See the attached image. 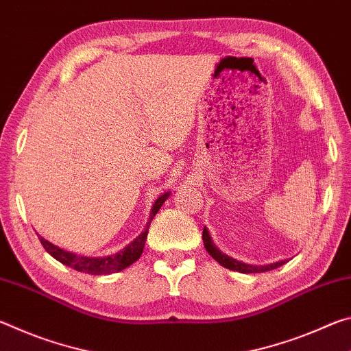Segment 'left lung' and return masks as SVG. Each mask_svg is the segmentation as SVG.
Segmentation results:
<instances>
[{
  "label": "left lung",
  "mask_w": 351,
  "mask_h": 351,
  "mask_svg": "<svg viewBox=\"0 0 351 351\" xmlns=\"http://www.w3.org/2000/svg\"><path fill=\"white\" fill-rule=\"evenodd\" d=\"M203 241H204L206 251L209 252V255H212V257L215 258L219 265L224 266V268H228V269L243 272V274H252V272H266V271L276 269V268H278V266L287 263V260H282V261H277V263L266 265V266H254V265L241 263V261L235 260V258H230V257H228V255H224L221 251H219V249H217L215 245H213V241H212L210 235H209V232H207L206 228L203 230Z\"/></svg>",
  "instance_id": "8db88e82"
}]
</instances>
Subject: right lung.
Masks as SVG:
<instances>
[{"instance_id": "obj_1", "label": "right lung", "mask_w": 351, "mask_h": 351, "mask_svg": "<svg viewBox=\"0 0 351 351\" xmlns=\"http://www.w3.org/2000/svg\"><path fill=\"white\" fill-rule=\"evenodd\" d=\"M170 193L161 195V197L156 199V203L153 204L150 218H148V223L145 226L144 232H142L139 237H136L128 246L121 249V251L116 252L114 255H108V257H83V255H75L73 252L63 251V249L52 245V243H49L45 239H41V237H40V241L46 249V252H49L52 257L60 261V263L66 265L75 271L88 272V274H93V276H104V274H112V272H119L128 268L130 265H133L134 261L141 257L142 251H144L147 235H148V228H150L152 219L154 215H156L158 210L161 209V206L164 204V201L167 199Z\"/></svg>"}]
</instances>
